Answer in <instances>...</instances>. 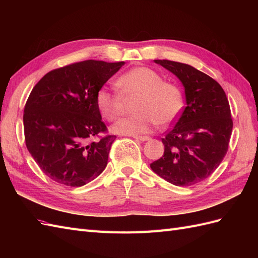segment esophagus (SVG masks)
<instances>
[{"instance_id": "obj_1", "label": "esophagus", "mask_w": 258, "mask_h": 258, "mask_svg": "<svg viewBox=\"0 0 258 258\" xmlns=\"http://www.w3.org/2000/svg\"><path fill=\"white\" fill-rule=\"evenodd\" d=\"M134 139L138 140V141L145 142V141H148V140H150L151 138L147 137V136H134Z\"/></svg>"}]
</instances>
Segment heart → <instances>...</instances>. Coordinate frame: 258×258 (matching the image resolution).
Segmentation results:
<instances>
[{
  "label": "heart",
  "mask_w": 258,
  "mask_h": 258,
  "mask_svg": "<svg viewBox=\"0 0 258 258\" xmlns=\"http://www.w3.org/2000/svg\"><path fill=\"white\" fill-rule=\"evenodd\" d=\"M114 91L101 87L96 93V105L107 120H114L123 108V98L139 96L134 116L114 123L117 135L138 136L151 131L157 123L168 124L177 118L183 107V96L177 86L165 83L154 70L145 67L131 69L117 79Z\"/></svg>",
  "instance_id": "b5f03b06"
}]
</instances>
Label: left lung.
I'll list each match as a JSON object with an SVG mask.
<instances>
[{"mask_svg":"<svg viewBox=\"0 0 258 258\" xmlns=\"http://www.w3.org/2000/svg\"><path fill=\"white\" fill-rule=\"evenodd\" d=\"M154 62L181 81L186 105L162 138L165 153L151 169L176 186L197 184L214 172L227 153L232 130L228 99L220 84L189 64Z\"/></svg>","mask_w":258,"mask_h":258,"instance_id":"1","label":"left lung"}]
</instances>
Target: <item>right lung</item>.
Here are the masks:
<instances>
[{"label": "right lung", "instance_id": "1", "mask_svg": "<svg viewBox=\"0 0 258 258\" xmlns=\"http://www.w3.org/2000/svg\"><path fill=\"white\" fill-rule=\"evenodd\" d=\"M124 62L86 60L52 70L31 91L23 113L26 145L43 172L80 187L103 172L116 136L106 131L96 93Z\"/></svg>", "mask_w": 258, "mask_h": 258}]
</instances>
